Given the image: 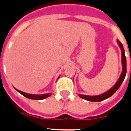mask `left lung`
I'll list each match as a JSON object with an SVG mask.
<instances>
[{
  "label": "left lung",
  "instance_id": "obj_1",
  "mask_svg": "<svg viewBox=\"0 0 131 131\" xmlns=\"http://www.w3.org/2000/svg\"><path fill=\"white\" fill-rule=\"evenodd\" d=\"M117 43H118L119 47H120V49H121V52H122V71L120 75V78L118 80V81L116 82L114 86L111 88L110 90H108L107 91H106L105 92L99 94V95L96 96H89V95H84V94H79L78 95L80 98H82L83 99H85L86 101H89L92 102H99L102 101L103 100H105L108 98H110V96H112L115 92H116L118 89L121 86V84H122V82L124 81L125 76L126 74V58L125 56V53H124V49L123 47V45L121 43V42L119 40H117ZM131 60V59H130Z\"/></svg>",
  "mask_w": 131,
  "mask_h": 131
}]
</instances>
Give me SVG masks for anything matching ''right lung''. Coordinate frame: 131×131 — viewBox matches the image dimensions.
Segmentation results:
<instances>
[{
    "instance_id": "1",
    "label": "right lung",
    "mask_w": 131,
    "mask_h": 131,
    "mask_svg": "<svg viewBox=\"0 0 131 131\" xmlns=\"http://www.w3.org/2000/svg\"><path fill=\"white\" fill-rule=\"evenodd\" d=\"M59 78V77L58 78V79ZM57 79V80H58ZM16 90H17L18 92L22 94L23 96H24L25 97L28 98L30 99H33V100H43L45 99L46 98L49 97V96L51 95V93H47V94H28L26 93V92H21L19 90L15 88Z\"/></svg>"
}]
</instances>
